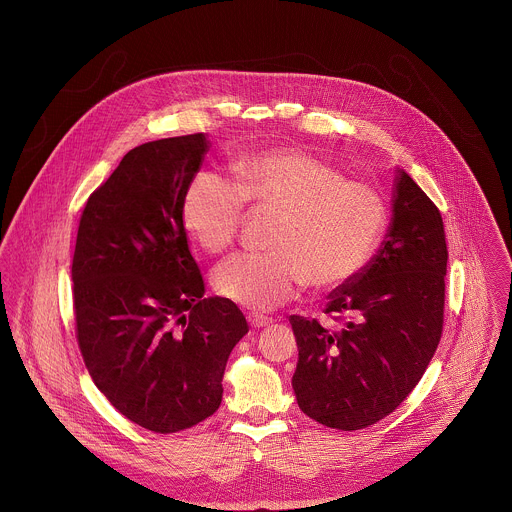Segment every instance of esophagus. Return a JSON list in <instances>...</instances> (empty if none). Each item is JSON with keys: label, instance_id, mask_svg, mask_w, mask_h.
<instances>
[{"label": "esophagus", "instance_id": "obj_1", "mask_svg": "<svg viewBox=\"0 0 512 512\" xmlns=\"http://www.w3.org/2000/svg\"><path fill=\"white\" fill-rule=\"evenodd\" d=\"M248 323L254 329H260V327H268L272 323V319L266 317V315H260V313H248Z\"/></svg>", "mask_w": 512, "mask_h": 512}]
</instances>
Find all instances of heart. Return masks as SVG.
Segmentation results:
<instances>
[{
  "mask_svg": "<svg viewBox=\"0 0 512 512\" xmlns=\"http://www.w3.org/2000/svg\"><path fill=\"white\" fill-rule=\"evenodd\" d=\"M232 179L199 171L181 197V222L207 252L228 248L240 228L244 201L280 209L272 252H240L220 262L213 286L220 297L256 311L288 303L309 280L337 286L370 258L384 222L380 195L345 181L329 161L293 147L244 153Z\"/></svg>",
  "mask_w": 512,
  "mask_h": 512,
  "instance_id": "heart-1",
  "label": "heart"
}]
</instances>
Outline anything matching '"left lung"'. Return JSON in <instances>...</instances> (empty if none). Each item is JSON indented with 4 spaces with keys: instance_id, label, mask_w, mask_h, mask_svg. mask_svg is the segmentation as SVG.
<instances>
[{
    "instance_id": "obj_1",
    "label": "left lung",
    "mask_w": 512,
    "mask_h": 512,
    "mask_svg": "<svg viewBox=\"0 0 512 512\" xmlns=\"http://www.w3.org/2000/svg\"><path fill=\"white\" fill-rule=\"evenodd\" d=\"M390 209L376 254L327 295L325 313L345 319L343 327L290 317L299 349L295 400L311 420L343 432L394 412L441 337L447 244L438 207L396 167Z\"/></svg>"
}]
</instances>
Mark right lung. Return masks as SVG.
Wrapping results in <instances>:
<instances>
[{
	"label": "right lung",
	"instance_id": "right-lung-1",
	"mask_svg": "<svg viewBox=\"0 0 512 512\" xmlns=\"http://www.w3.org/2000/svg\"><path fill=\"white\" fill-rule=\"evenodd\" d=\"M207 134L130 149L88 199L73 258L78 347L98 390L134 424L173 434L219 410L222 376L248 333L242 311L205 297L181 197Z\"/></svg>",
	"mask_w": 512,
	"mask_h": 512
}]
</instances>
